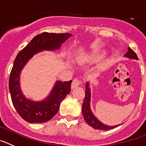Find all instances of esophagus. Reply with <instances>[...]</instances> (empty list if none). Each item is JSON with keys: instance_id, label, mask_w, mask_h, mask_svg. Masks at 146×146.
I'll return each instance as SVG.
<instances>
[{"instance_id": "obj_1", "label": "esophagus", "mask_w": 146, "mask_h": 146, "mask_svg": "<svg viewBox=\"0 0 146 146\" xmlns=\"http://www.w3.org/2000/svg\"><path fill=\"white\" fill-rule=\"evenodd\" d=\"M81 81H80L78 78H74V79L73 80V82H72L71 84V88L72 89H74V88L77 87V86H79L80 84H81Z\"/></svg>"}]
</instances>
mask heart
<instances>
[{"label":"heart","instance_id":"obj_1","mask_svg":"<svg viewBox=\"0 0 146 146\" xmlns=\"http://www.w3.org/2000/svg\"><path fill=\"white\" fill-rule=\"evenodd\" d=\"M101 57H102V56H101L100 54H96L91 56V57H90V59H91V60H93V61H98V60H100Z\"/></svg>","mask_w":146,"mask_h":146}]
</instances>
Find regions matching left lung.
Returning a JSON list of instances; mask_svg holds the SVG:
<instances>
[{"label": "left lung", "instance_id": "obj_1", "mask_svg": "<svg viewBox=\"0 0 146 146\" xmlns=\"http://www.w3.org/2000/svg\"><path fill=\"white\" fill-rule=\"evenodd\" d=\"M124 57H128L130 59H135L138 60L137 54L132 50V48H128V51L124 55ZM90 101H91V92H90V89H89V82L86 83V91H85V98L82 105V114L84 116V119L86 121V122L91 126L94 129H100V130H110L112 129L119 127V125L115 126H108L106 124H102V122L100 121L94 115L91 111L90 108Z\"/></svg>", "mask_w": 146, "mask_h": 146}]
</instances>
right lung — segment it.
Here are the masks:
<instances>
[{
	"label": "right lung",
	"mask_w": 146,
	"mask_h": 146,
	"mask_svg": "<svg viewBox=\"0 0 146 146\" xmlns=\"http://www.w3.org/2000/svg\"><path fill=\"white\" fill-rule=\"evenodd\" d=\"M71 36L70 33H42L35 36L16 57L9 77V92L14 108L26 121L31 124L44 123L52 119L58 112L62 101L70 92L72 80L64 82L57 81L48 98L35 102L27 99L21 91V70L34 54L44 50L59 49L62 44Z\"/></svg>",
	"instance_id": "obj_1"
}]
</instances>
